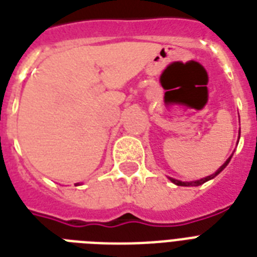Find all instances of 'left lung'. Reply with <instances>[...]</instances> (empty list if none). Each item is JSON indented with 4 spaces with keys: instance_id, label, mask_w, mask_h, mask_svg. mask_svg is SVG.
<instances>
[{
    "instance_id": "left-lung-1",
    "label": "left lung",
    "mask_w": 257,
    "mask_h": 257,
    "mask_svg": "<svg viewBox=\"0 0 257 257\" xmlns=\"http://www.w3.org/2000/svg\"><path fill=\"white\" fill-rule=\"evenodd\" d=\"M231 157H229V159H228V160L225 161V163H224V164L221 165V167H220V168L217 169V171H216L215 173H213V175L208 176V177H204V179H201V180H196V181H180V180H176V179H171V181H172V183H175L176 185H180V187H197V185H201V184H204V183H205V181L213 179L215 176L219 175L220 172L223 171V169L225 168V167H227V165H228V163L231 161Z\"/></svg>"
}]
</instances>
